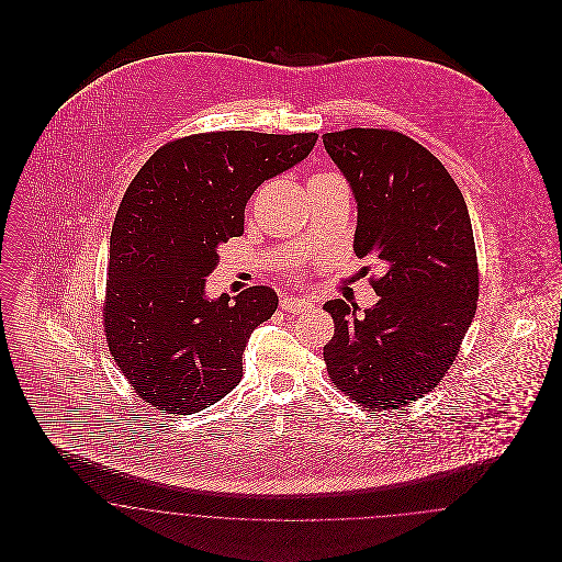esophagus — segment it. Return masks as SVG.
Segmentation results:
<instances>
[{
  "instance_id": "obj_1",
  "label": "esophagus",
  "mask_w": 562,
  "mask_h": 562,
  "mask_svg": "<svg viewBox=\"0 0 562 562\" xmlns=\"http://www.w3.org/2000/svg\"><path fill=\"white\" fill-rule=\"evenodd\" d=\"M312 305H314V303H312L310 299H305V296H285V299L281 301V310L292 312V314L307 312Z\"/></svg>"
}]
</instances>
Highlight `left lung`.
Instances as JSON below:
<instances>
[{"mask_svg":"<svg viewBox=\"0 0 562 562\" xmlns=\"http://www.w3.org/2000/svg\"><path fill=\"white\" fill-rule=\"evenodd\" d=\"M357 201V257H376L379 303L361 314L341 299L324 310L333 383L366 408H396L446 376L474 321L476 244L465 199L430 151L390 130L322 136Z\"/></svg>","mask_w":562,"mask_h":562,"instance_id":"left-lung-1","label":"left lung"}]
</instances>
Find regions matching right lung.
I'll list each match as a JSON object with an SVG mask.
<instances>
[{
	"mask_svg": "<svg viewBox=\"0 0 562 562\" xmlns=\"http://www.w3.org/2000/svg\"><path fill=\"white\" fill-rule=\"evenodd\" d=\"M318 134L212 132L158 149L130 183L110 236L105 339L136 394L161 413H196L241 379V352L279 296L255 285L205 294L218 246L244 232L266 181L305 160Z\"/></svg>",
	"mask_w": 562,
	"mask_h": 562,
	"instance_id": "add662e5",
	"label": "right lung"
}]
</instances>
